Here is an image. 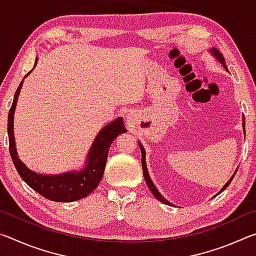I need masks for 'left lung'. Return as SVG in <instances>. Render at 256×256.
I'll list each match as a JSON object with an SVG mask.
<instances>
[{
	"label": "left lung",
	"mask_w": 256,
	"mask_h": 256,
	"mask_svg": "<svg viewBox=\"0 0 256 256\" xmlns=\"http://www.w3.org/2000/svg\"><path fill=\"white\" fill-rule=\"evenodd\" d=\"M209 52H210V53L212 54V56H214V58H216V60H218V62H219L220 64H222V66L224 68V70L228 71L227 66H226V62H224V58L222 54L220 53V52H219L218 50H216V48H211V50H209ZM242 130H244V132H245V118H242ZM138 146H140L141 154H142V170H144V180H146V185H148L149 190H151V193L154 194V198H157V200H159L160 202L164 203V204H168V206H174V204H172V203H170V201H167L166 198H164L162 196V194L159 193V190H157V188H156V185L154 184L152 180L150 178V176H149V172H148V168H146V150H144V146H142V144H141L140 141H138ZM236 172H237V170H235V172H234V174H232V176L230 177V178H229V180L227 182V183L222 186V188L220 190V192H219V193H222V190H224L227 188V186L232 183V178H234V176L236 175ZM219 193H218V194H219Z\"/></svg>",
	"instance_id": "1"
}]
</instances>
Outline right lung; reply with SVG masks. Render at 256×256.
Segmentation results:
<instances>
[{
	"instance_id": "right-lung-1",
	"label": "right lung",
	"mask_w": 256,
	"mask_h": 256,
	"mask_svg": "<svg viewBox=\"0 0 256 256\" xmlns=\"http://www.w3.org/2000/svg\"><path fill=\"white\" fill-rule=\"evenodd\" d=\"M37 60L34 66H37ZM32 68V70H34ZM32 71L24 76L22 81L16 89L14 102L8 112V148H10L11 158L18 170L19 175L30 188L36 190L46 198L56 202H73L80 198L88 196L92 190L97 188L105 172L108 151H110L112 141L120 134L126 132L122 118H118L112 120L110 124L104 126L94 138L89 152L86 157V162L81 170H72L62 174L46 175L34 172L26 166L22 160L19 158L16 148L14 120V112L20 94V89L22 88L24 80Z\"/></svg>"
}]
</instances>
